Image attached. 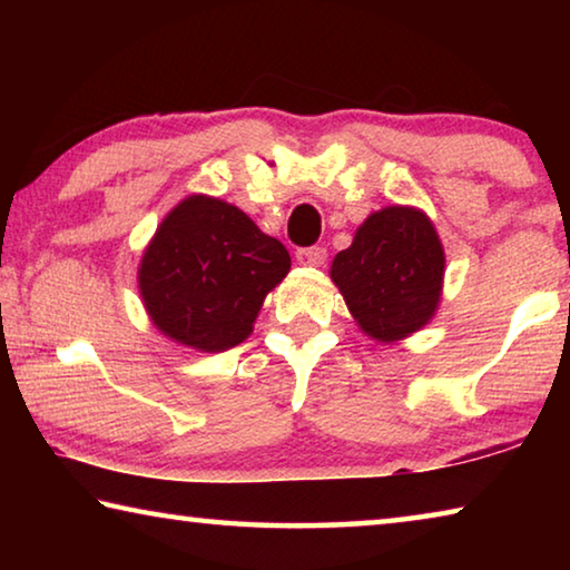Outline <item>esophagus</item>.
Instances as JSON below:
<instances>
[{
    "instance_id": "1",
    "label": "esophagus",
    "mask_w": 570,
    "mask_h": 570,
    "mask_svg": "<svg viewBox=\"0 0 570 570\" xmlns=\"http://www.w3.org/2000/svg\"><path fill=\"white\" fill-rule=\"evenodd\" d=\"M298 264L304 266H324L326 262V248L324 246H308V248H298L296 250Z\"/></svg>"
}]
</instances>
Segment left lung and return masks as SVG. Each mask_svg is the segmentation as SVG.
I'll return each mask as SVG.
<instances>
[{
  "mask_svg": "<svg viewBox=\"0 0 570 570\" xmlns=\"http://www.w3.org/2000/svg\"><path fill=\"white\" fill-rule=\"evenodd\" d=\"M330 274L360 330L390 344L420 332L435 316L445 250L420 208L387 206L356 228L352 246L334 256Z\"/></svg>",
  "mask_w": 570,
  "mask_h": 570,
  "instance_id": "left-lung-1",
  "label": "left lung"
}]
</instances>
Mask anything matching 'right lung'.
I'll return each mask as SVG.
<instances>
[{
	"label": "right lung",
	"instance_id": "1",
	"mask_svg": "<svg viewBox=\"0 0 570 570\" xmlns=\"http://www.w3.org/2000/svg\"><path fill=\"white\" fill-rule=\"evenodd\" d=\"M292 268L282 240L244 210L188 196L140 258L138 286L156 330L198 352H224L254 332L266 294Z\"/></svg>",
	"mask_w": 570,
	"mask_h": 570
}]
</instances>
